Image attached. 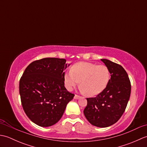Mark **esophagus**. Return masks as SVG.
Returning a JSON list of instances; mask_svg holds the SVG:
<instances>
[{
    "mask_svg": "<svg viewBox=\"0 0 147 147\" xmlns=\"http://www.w3.org/2000/svg\"><path fill=\"white\" fill-rule=\"evenodd\" d=\"M80 97V95H74V99H78V98H79Z\"/></svg>",
    "mask_w": 147,
    "mask_h": 147,
    "instance_id": "34e87169",
    "label": "esophagus"
}]
</instances>
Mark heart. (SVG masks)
Listing matches in <instances>:
<instances>
[{
  "mask_svg": "<svg viewBox=\"0 0 147 147\" xmlns=\"http://www.w3.org/2000/svg\"><path fill=\"white\" fill-rule=\"evenodd\" d=\"M110 72L105 65H96L86 62L74 64L71 71L64 74L65 86L72 90L80 82L82 92L94 96L104 90L110 80Z\"/></svg>",
  "mask_w": 147,
  "mask_h": 147,
  "instance_id": "obj_1",
  "label": "heart"
}]
</instances>
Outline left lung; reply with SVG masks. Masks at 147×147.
I'll return each instance as SVG.
<instances>
[{"label":"left lung","mask_w":147,"mask_h":147,"mask_svg":"<svg viewBox=\"0 0 147 147\" xmlns=\"http://www.w3.org/2000/svg\"><path fill=\"white\" fill-rule=\"evenodd\" d=\"M101 61L108 67L111 79L102 92L95 97L86 98L83 112L92 125L105 127L116 123L123 114L131 86L126 71L121 65L105 59Z\"/></svg>","instance_id":"obj_1"}]
</instances>
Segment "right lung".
<instances>
[{
    "mask_svg": "<svg viewBox=\"0 0 147 147\" xmlns=\"http://www.w3.org/2000/svg\"><path fill=\"white\" fill-rule=\"evenodd\" d=\"M65 59L43 58L32 62L20 80L22 107L37 125L48 127L60 120L74 94L64 86Z\"/></svg>",
    "mask_w": 147,
    "mask_h": 147,
    "instance_id": "obj_1",
    "label": "right lung"
}]
</instances>
